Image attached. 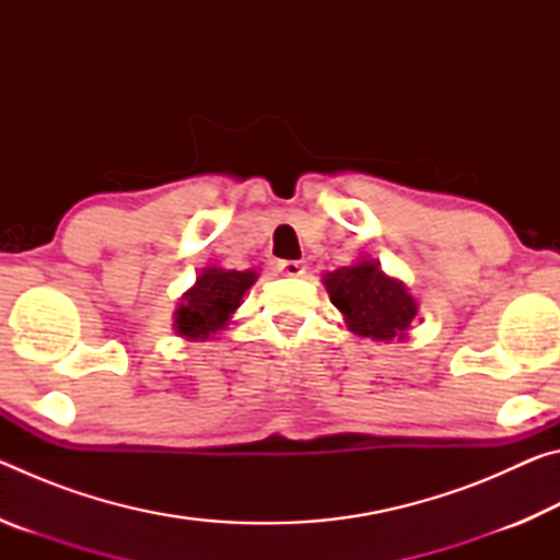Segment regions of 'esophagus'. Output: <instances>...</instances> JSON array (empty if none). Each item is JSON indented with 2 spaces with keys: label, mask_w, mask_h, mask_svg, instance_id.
I'll list each match as a JSON object with an SVG mask.
<instances>
[{
  "label": "esophagus",
  "mask_w": 560,
  "mask_h": 560,
  "mask_svg": "<svg viewBox=\"0 0 560 560\" xmlns=\"http://www.w3.org/2000/svg\"><path fill=\"white\" fill-rule=\"evenodd\" d=\"M279 271L283 277H301L306 267H303L301 261H279Z\"/></svg>",
  "instance_id": "obj_1"
}]
</instances>
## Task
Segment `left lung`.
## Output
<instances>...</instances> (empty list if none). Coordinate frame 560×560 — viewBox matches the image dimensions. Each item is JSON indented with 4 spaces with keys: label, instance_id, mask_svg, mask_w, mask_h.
I'll list each match as a JSON object with an SVG mask.
<instances>
[{
    "label": "left lung",
    "instance_id": "1",
    "mask_svg": "<svg viewBox=\"0 0 560 560\" xmlns=\"http://www.w3.org/2000/svg\"><path fill=\"white\" fill-rule=\"evenodd\" d=\"M320 281L330 303L343 314L350 334L377 343L407 338L420 303L405 281L381 269V261L363 257L350 267L326 271Z\"/></svg>",
    "mask_w": 560,
    "mask_h": 560
}]
</instances>
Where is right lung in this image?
Here are the masks:
<instances>
[{
  "label": "right lung",
  "instance_id": "1",
  "mask_svg": "<svg viewBox=\"0 0 560 560\" xmlns=\"http://www.w3.org/2000/svg\"><path fill=\"white\" fill-rule=\"evenodd\" d=\"M259 273L254 269L236 271L205 267L177 301L173 328L185 340H207L220 334L240 308L242 296L254 287Z\"/></svg>",
  "mask_w": 560,
  "mask_h": 560
}]
</instances>
